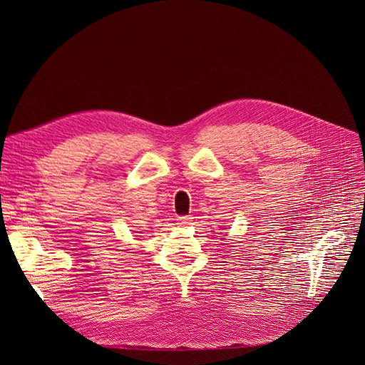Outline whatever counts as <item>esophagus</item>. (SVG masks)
I'll return each instance as SVG.
<instances>
[{
    "instance_id": "34e87169",
    "label": "esophagus",
    "mask_w": 365,
    "mask_h": 365,
    "mask_svg": "<svg viewBox=\"0 0 365 365\" xmlns=\"http://www.w3.org/2000/svg\"><path fill=\"white\" fill-rule=\"evenodd\" d=\"M190 222H192V217H190V216H179L178 217V225L187 226V225H190Z\"/></svg>"
}]
</instances>
